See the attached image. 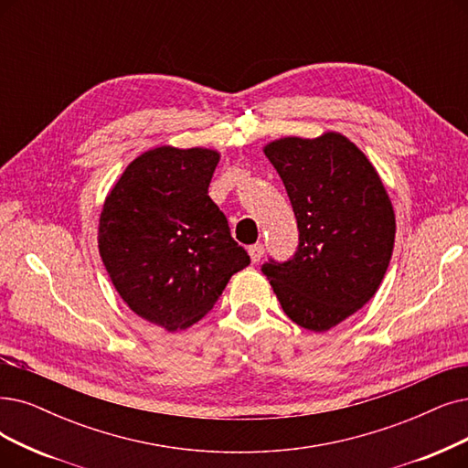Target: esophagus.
<instances>
[{"instance_id": "1", "label": "esophagus", "mask_w": 468, "mask_h": 468, "mask_svg": "<svg viewBox=\"0 0 468 468\" xmlns=\"http://www.w3.org/2000/svg\"><path fill=\"white\" fill-rule=\"evenodd\" d=\"M248 253H250L253 263H259V259L265 255V248H263V244H253L248 248Z\"/></svg>"}]
</instances>
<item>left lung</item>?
Masks as SVG:
<instances>
[{"mask_svg": "<svg viewBox=\"0 0 468 468\" xmlns=\"http://www.w3.org/2000/svg\"><path fill=\"white\" fill-rule=\"evenodd\" d=\"M265 155L282 178L299 229L286 263L263 274L290 319L326 332L377 293L396 241L394 205L367 155L340 133L269 142Z\"/></svg>", "mask_w": 468, "mask_h": 468, "instance_id": "1", "label": "left lung"}]
</instances>
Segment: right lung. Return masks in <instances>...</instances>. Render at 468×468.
Here are the masks:
<instances>
[{
	"label": "right lung",
	"instance_id": "add662e5",
	"mask_svg": "<svg viewBox=\"0 0 468 468\" xmlns=\"http://www.w3.org/2000/svg\"><path fill=\"white\" fill-rule=\"evenodd\" d=\"M217 149L159 145L130 163L103 201L98 248L122 302L169 332L207 314L250 255L209 197Z\"/></svg>",
	"mask_w": 468,
	"mask_h": 468
}]
</instances>
